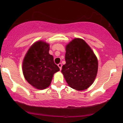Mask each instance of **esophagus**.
I'll return each mask as SVG.
<instances>
[{"mask_svg": "<svg viewBox=\"0 0 123 123\" xmlns=\"http://www.w3.org/2000/svg\"><path fill=\"white\" fill-rule=\"evenodd\" d=\"M58 67L59 68V69H60V70H61V69H62V64L61 63H59V64L58 65Z\"/></svg>", "mask_w": 123, "mask_h": 123, "instance_id": "1", "label": "esophagus"}]
</instances>
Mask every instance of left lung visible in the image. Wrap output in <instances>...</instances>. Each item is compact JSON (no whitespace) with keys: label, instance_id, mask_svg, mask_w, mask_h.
<instances>
[{"label":"left lung","instance_id":"left-lung-1","mask_svg":"<svg viewBox=\"0 0 123 123\" xmlns=\"http://www.w3.org/2000/svg\"><path fill=\"white\" fill-rule=\"evenodd\" d=\"M66 64L61 73L69 87L77 90L89 88L95 81L98 69L97 57L89 44L80 38L65 46Z\"/></svg>","mask_w":123,"mask_h":123}]
</instances>
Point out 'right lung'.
<instances>
[{"mask_svg":"<svg viewBox=\"0 0 123 123\" xmlns=\"http://www.w3.org/2000/svg\"><path fill=\"white\" fill-rule=\"evenodd\" d=\"M48 43L39 40L33 43L26 53L23 62V73L27 82L35 89L43 90L51 83L54 74L59 68L49 54Z\"/></svg>","mask_w":123,"mask_h":123,"instance_id":"add662e5","label":"right lung"}]
</instances>
